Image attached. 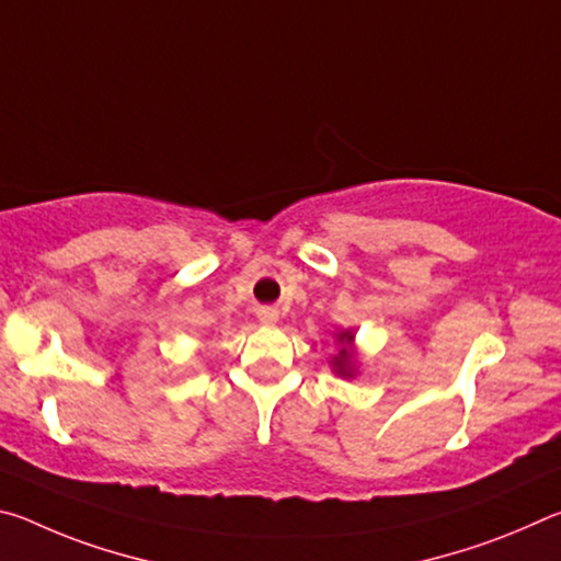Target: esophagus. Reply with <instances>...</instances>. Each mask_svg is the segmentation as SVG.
<instances>
[{
	"label": "esophagus",
	"mask_w": 561,
	"mask_h": 561,
	"mask_svg": "<svg viewBox=\"0 0 561 561\" xmlns=\"http://www.w3.org/2000/svg\"><path fill=\"white\" fill-rule=\"evenodd\" d=\"M260 321L262 324H277L279 311L274 307H264V309H260Z\"/></svg>",
	"instance_id": "obj_1"
}]
</instances>
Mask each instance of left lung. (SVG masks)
<instances>
[{"label": "left lung", "instance_id": "left-lung-1", "mask_svg": "<svg viewBox=\"0 0 561 561\" xmlns=\"http://www.w3.org/2000/svg\"><path fill=\"white\" fill-rule=\"evenodd\" d=\"M336 339V354L329 358L331 371L341 378H356L358 376V348H356V331L341 329L334 334Z\"/></svg>", "mask_w": 561, "mask_h": 561}]
</instances>
